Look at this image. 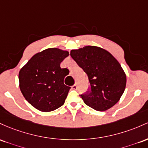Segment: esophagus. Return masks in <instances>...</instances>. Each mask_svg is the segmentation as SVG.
Listing matches in <instances>:
<instances>
[{"label": "esophagus", "instance_id": "1", "mask_svg": "<svg viewBox=\"0 0 148 148\" xmlns=\"http://www.w3.org/2000/svg\"><path fill=\"white\" fill-rule=\"evenodd\" d=\"M72 89H74V90H76V89H77V84H75L72 87Z\"/></svg>", "mask_w": 148, "mask_h": 148}]
</instances>
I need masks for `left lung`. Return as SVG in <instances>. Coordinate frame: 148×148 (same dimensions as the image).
Returning <instances> with one entry per match:
<instances>
[{"mask_svg": "<svg viewBox=\"0 0 148 148\" xmlns=\"http://www.w3.org/2000/svg\"><path fill=\"white\" fill-rule=\"evenodd\" d=\"M71 56L86 73L90 83V89L80 95L84 103L97 111L115 105L127 84V76L117 59L96 46L72 49Z\"/></svg>", "mask_w": 148, "mask_h": 148, "instance_id": "left-lung-1", "label": "left lung"}]
</instances>
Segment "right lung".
<instances>
[{
  "instance_id": "add662e5",
  "label": "right lung",
  "mask_w": 148,
  "mask_h": 148,
  "mask_svg": "<svg viewBox=\"0 0 148 148\" xmlns=\"http://www.w3.org/2000/svg\"><path fill=\"white\" fill-rule=\"evenodd\" d=\"M69 55L68 51L49 48L33 56L19 71L21 92L35 108L50 112L64 105L71 87L64 83L69 71L60 64Z\"/></svg>"
}]
</instances>
